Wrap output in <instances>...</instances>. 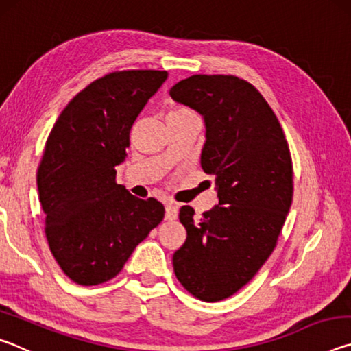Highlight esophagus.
I'll return each instance as SVG.
<instances>
[{
  "label": "esophagus",
  "instance_id": "1",
  "mask_svg": "<svg viewBox=\"0 0 351 351\" xmlns=\"http://www.w3.org/2000/svg\"><path fill=\"white\" fill-rule=\"evenodd\" d=\"M178 217V206L175 203L165 204V219H176Z\"/></svg>",
  "mask_w": 351,
  "mask_h": 351
}]
</instances>
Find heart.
Returning a JSON list of instances; mask_svg holds the SVG:
<instances>
[{
  "label": "heart",
  "instance_id": "1",
  "mask_svg": "<svg viewBox=\"0 0 351 351\" xmlns=\"http://www.w3.org/2000/svg\"><path fill=\"white\" fill-rule=\"evenodd\" d=\"M180 114H193V112L187 108H176L169 112V116H180Z\"/></svg>",
  "mask_w": 351,
  "mask_h": 351
}]
</instances>
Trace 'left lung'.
I'll return each mask as SVG.
<instances>
[{
  "label": "left lung",
  "instance_id": "8db88e82",
  "mask_svg": "<svg viewBox=\"0 0 351 351\" xmlns=\"http://www.w3.org/2000/svg\"><path fill=\"white\" fill-rule=\"evenodd\" d=\"M170 96L204 119L201 167L215 176L218 204L195 218L173 254L176 278L190 294L218 302L237 293L269 258L293 203V162L280 123L255 88L234 75H192Z\"/></svg>",
  "mask_w": 351,
  "mask_h": 351
}]
</instances>
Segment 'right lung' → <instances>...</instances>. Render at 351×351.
<instances>
[{
  "label": "right lung",
  "mask_w": 351,
  "mask_h": 351,
  "mask_svg": "<svg viewBox=\"0 0 351 351\" xmlns=\"http://www.w3.org/2000/svg\"><path fill=\"white\" fill-rule=\"evenodd\" d=\"M167 71H119L94 80L66 105L37 171L51 252L71 280L91 287L116 277L162 221L164 206L116 184L130 130Z\"/></svg>",
  "instance_id": "right-lung-1"
}]
</instances>
